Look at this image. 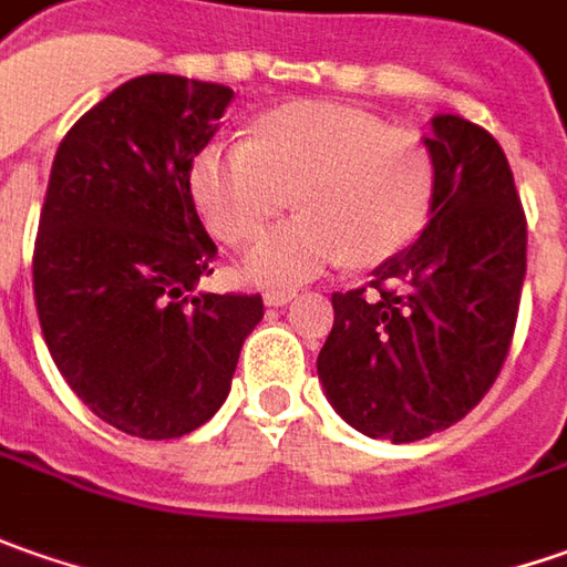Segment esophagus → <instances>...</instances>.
I'll return each mask as SVG.
<instances>
[{
  "label": "esophagus",
  "mask_w": 567,
  "mask_h": 567,
  "mask_svg": "<svg viewBox=\"0 0 567 567\" xmlns=\"http://www.w3.org/2000/svg\"><path fill=\"white\" fill-rule=\"evenodd\" d=\"M291 298H295V291H285V288H272V291H266L264 295L266 307H285Z\"/></svg>",
  "instance_id": "esophagus-1"
}]
</instances>
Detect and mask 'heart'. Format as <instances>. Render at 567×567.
Returning a JSON list of instances; mask_svg holds the SVG:
<instances>
[{
	"instance_id": "obj_1",
	"label": "heart",
	"mask_w": 567,
	"mask_h": 567,
	"mask_svg": "<svg viewBox=\"0 0 567 567\" xmlns=\"http://www.w3.org/2000/svg\"><path fill=\"white\" fill-rule=\"evenodd\" d=\"M190 190L225 245L260 238L285 209L291 219L247 254V279L269 288L310 282L332 266H377L414 245L436 204V159L417 134L336 103H288L257 118L254 137L209 144Z\"/></svg>"
}]
</instances>
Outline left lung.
Returning a JSON list of instances; mask_svg holds the SVG:
<instances>
[{"instance_id":"8db88e82","label":"left lung","mask_w":567,"mask_h":567,"mask_svg":"<svg viewBox=\"0 0 567 567\" xmlns=\"http://www.w3.org/2000/svg\"><path fill=\"white\" fill-rule=\"evenodd\" d=\"M426 147L433 219L370 282L332 295L317 358L332 408L373 440H426L477 408L508 358L527 272V219L496 137L436 115Z\"/></svg>"}]
</instances>
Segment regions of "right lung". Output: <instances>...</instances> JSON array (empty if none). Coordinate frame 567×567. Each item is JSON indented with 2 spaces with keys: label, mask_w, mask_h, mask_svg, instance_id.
I'll return each instance as SVG.
<instances>
[{
  "label": "right lung",
  "mask_w": 567,
  "mask_h": 567,
  "mask_svg": "<svg viewBox=\"0 0 567 567\" xmlns=\"http://www.w3.org/2000/svg\"><path fill=\"white\" fill-rule=\"evenodd\" d=\"M231 87L144 74L55 150L33 245V301L74 395L137 440H178L219 411L260 295H194L216 245L190 194Z\"/></svg>",
  "instance_id": "add662e5"
}]
</instances>
